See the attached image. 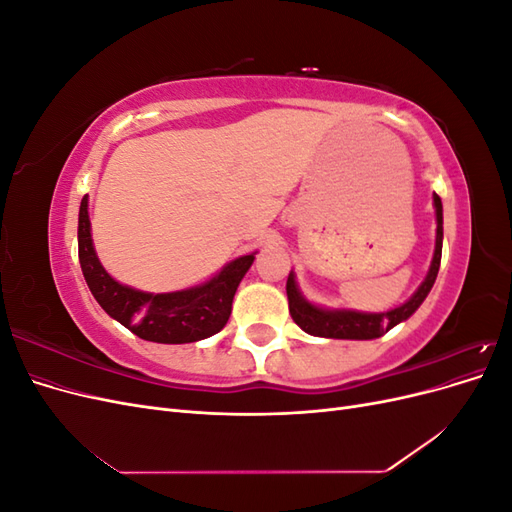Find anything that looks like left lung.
Segmentation results:
<instances>
[{"label": "left lung", "instance_id": "1", "mask_svg": "<svg viewBox=\"0 0 512 512\" xmlns=\"http://www.w3.org/2000/svg\"><path fill=\"white\" fill-rule=\"evenodd\" d=\"M433 207H436V252H433V260L425 282L418 286V290L412 297L391 312L380 314H367V312H354V309H324L314 303H309L303 294L299 292L297 282H294V273L288 275L286 282V294H288V309L292 320L299 327L316 337H331V339H376L382 337L386 331H391L395 324L408 320L425 297L433 288V282L438 277L440 260H442V200L438 194H433Z\"/></svg>", "mask_w": 512, "mask_h": 512}]
</instances>
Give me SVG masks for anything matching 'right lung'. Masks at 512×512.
<instances>
[{"mask_svg": "<svg viewBox=\"0 0 512 512\" xmlns=\"http://www.w3.org/2000/svg\"><path fill=\"white\" fill-rule=\"evenodd\" d=\"M79 260L85 282L104 312L134 335L158 344H190L211 337L228 322L232 299L254 254L241 256L209 282L179 292H143L123 286L104 271L91 239L87 196L79 211Z\"/></svg>", "mask_w": 512, "mask_h": 512, "instance_id": "right-lung-1", "label": "right lung"}]
</instances>
